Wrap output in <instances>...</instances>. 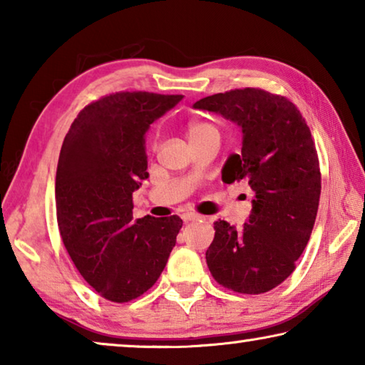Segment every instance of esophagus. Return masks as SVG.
I'll return each instance as SVG.
<instances>
[{"mask_svg":"<svg viewBox=\"0 0 365 365\" xmlns=\"http://www.w3.org/2000/svg\"><path fill=\"white\" fill-rule=\"evenodd\" d=\"M182 219H183L185 224H188V222H193V220L202 219V217H201V215H197V214H193V212H185V214H182Z\"/></svg>","mask_w":365,"mask_h":365,"instance_id":"1","label":"esophagus"}]
</instances>
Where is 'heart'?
I'll return each mask as SVG.
<instances>
[{"label": "heart", "mask_w": 365, "mask_h": 365, "mask_svg": "<svg viewBox=\"0 0 365 365\" xmlns=\"http://www.w3.org/2000/svg\"><path fill=\"white\" fill-rule=\"evenodd\" d=\"M215 130H217V128H215L212 123H209V122H193L188 125L187 133H188V138L193 140L196 137H200V135H202V133L215 132Z\"/></svg>", "instance_id": "heart-1"}]
</instances>
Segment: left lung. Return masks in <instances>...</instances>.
<instances>
[{"instance_id":"1","label":"left lung","mask_w":365,"mask_h":365,"mask_svg":"<svg viewBox=\"0 0 365 365\" xmlns=\"http://www.w3.org/2000/svg\"><path fill=\"white\" fill-rule=\"evenodd\" d=\"M193 108L242 128V153L227 159L222 180H245L255 191L250 220L240 230L214 222L207 267L232 292H270L292 275L316 222L322 187L311 130L292 101L261 88L206 96Z\"/></svg>"}]
</instances>
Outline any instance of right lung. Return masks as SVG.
I'll use <instances>...</instances> for the list:
<instances>
[{
  "label": "right lung",
  "mask_w": 365,
  "mask_h": 365,
  "mask_svg": "<svg viewBox=\"0 0 365 365\" xmlns=\"http://www.w3.org/2000/svg\"><path fill=\"white\" fill-rule=\"evenodd\" d=\"M182 95L119 91L80 110L61 148L56 215L80 275L98 294L128 302L164 270L183 225L178 215L133 219L132 195L148 178L145 133Z\"/></svg>",
  "instance_id": "right-lung-1"
}]
</instances>
